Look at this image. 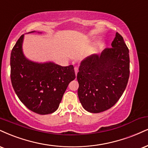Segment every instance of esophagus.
Wrapping results in <instances>:
<instances>
[{
    "label": "esophagus",
    "instance_id": "obj_1",
    "mask_svg": "<svg viewBox=\"0 0 148 148\" xmlns=\"http://www.w3.org/2000/svg\"><path fill=\"white\" fill-rule=\"evenodd\" d=\"M74 72H75V74L76 76V75H77L78 72H79V68H78V67H74Z\"/></svg>",
    "mask_w": 148,
    "mask_h": 148
}]
</instances>
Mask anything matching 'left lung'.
Returning <instances> with one entry per match:
<instances>
[{"label": "left lung", "instance_id": "8db88e82", "mask_svg": "<svg viewBox=\"0 0 148 148\" xmlns=\"http://www.w3.org/2000/svg\"><path fill=\"white\" fill-rule=\"evenodd\" d=\"M101 54H92L81 61L77 80L78 96L82 106L99 113L114 106L125 91L130 76L129 49L118 32Z\"/></svg>", "mask_w": 148, "mask_h": 148}]
</instances>
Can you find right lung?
I'll return each mask as SVG.
<instances>
[{
    "mask_svg": "<svg viewBox=\"0 0 148 148\" xmlns=\"http://www.w3.org/2000/svg\"><path fill=\"white\" fill-rule=\"evenodd\" d=\"M33 32H36L29 33ZM23 38L24 34L11 52L12 86L20 101L31 111L38 114H51L58 109L69 83L76 78L74 67L29 60L23 52Z\"/></svg>",
    "mask_w": 148,
    "mask_h": 148,
    "instance_id": "obj_1",
    "label": "right lung"
}]
</instances>
